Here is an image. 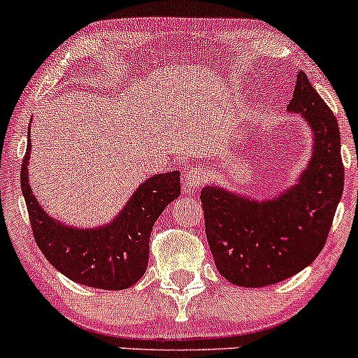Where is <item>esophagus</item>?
Masks as SVG:
<instances>
[{
	"mask_svg": "<svg viewBox=\"0 0 358 358\" xmlns=\"http://www.w3.org/2000/svg\"><path fill=\"white\" fill-rule=\"evenodd\" d=\"M208 170L205 166H200V165H192L187 168V171H185L183 175V185L187 188H190V190H195V188L202 187L208 182Z\"/></svg>",
	"mask_w": 358,
	"mask_h": 358,
	"instance_id": "obj_1",
	"label": "esophagus"
}]
</instances>
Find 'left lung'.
<instances>
[{
    "label": "left lung",
    "instance_id": "8db88e82",
    "mask_svg": "<svg viewBox=\"0 0 358 358\" xmlns=\"http://www.w3.org/2000/svg\"><path fill=\"white\" fill-rule=\"evenodd\" d=\"M287 113L301 116L313 138L296 182L262 200L219 185L200 193L213 261L236 286H269L310 266L322 252L342 199L338 122L301 71Z\"/></svg>",
    "mask_w": 358,
    "mask_h": 358
}]
</instances>
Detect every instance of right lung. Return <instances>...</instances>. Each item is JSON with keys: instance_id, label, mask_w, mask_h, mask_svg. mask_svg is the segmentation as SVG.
Returning <instances> with one entry per match:
<instances>
[{"instance_id": "add662e5", "label": "right lung", "mask_w": 358, "mask_h": 358, "mask_svg": "<svg viewBox=\"0 0 358 358\" xmlns=\"http://www.w3.org/2000/svg\"><path fill=\"white\" fill-rule=\"evenodd\" d=\"M31 138L22 163V192L36 244L48 262L79 285L126 289L146 273L150 236L166 205L180 195V171L158 173L134 190L108 224L80 229L55 220L36 200L28 178Z\"/></svg>"}]
</instances>
